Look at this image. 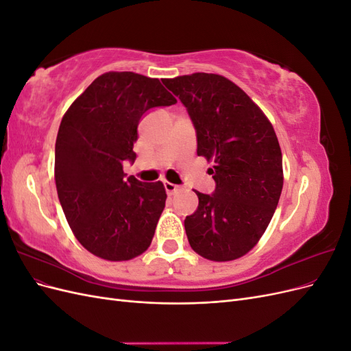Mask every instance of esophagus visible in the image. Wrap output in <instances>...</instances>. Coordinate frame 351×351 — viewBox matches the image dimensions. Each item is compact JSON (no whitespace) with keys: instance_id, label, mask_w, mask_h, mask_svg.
I'll use <instances>...</instances> for the list:
<instances>
[{"instance_id":"1","label":"esophagus","mask_w":351,"mask_h":351,"mask_svg":"<svg viewBox=\"0 0 351 351\" xmlns=\"http://www.w3.org/2000/svg\"><path fill=\"white\" fill-rule=\"evenodd\" d=\"M164 187H165L167 195H174L177 190H180V186L173 184V183H168V182H164Z\"/></svg>"}]
</instances>
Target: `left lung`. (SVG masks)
Listing matches in <instances>:
<instances>
[{
	"label": "left lung",
	"mask_w": 351,
	"mask_h": 351,
	"mask_svg": "<svg viewBox=\"0 0 351 351\" xmlns=\"http://www.w3.org/2000/svg\"><path fill=\"white\" fill-rule=\"evenodd\" d=\"M193 123L197 155L214 162L215 190L196 192L186 217L190 246L209 261L246 254L259 241L282 190V155L269 120L237 84L219 74L164 79Z\"/></svg>",
	"instance_id": "1"
}]
</instances>
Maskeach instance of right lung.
Listing matches in <instances>:
<instances>
[{
	"label": "right lung",
	"instance_id": "right-lung-1",
	"mask_svg": "<svg viewBox=\"0 0 351 351\" xmlns=\"http://www.w3.org/2000/svg\"><path fill=\"white\" fill-rule=\"evenodd\" d=\"M177 99L158 79L110 71L71 104L56 142V184L62 210L84 249L129 261L152 241L167 193L123 171L134 162L137 125L152 108Z\"/></svg>",
	"mask_w": 351,
	"mask_h": 351
}]
</instances>
